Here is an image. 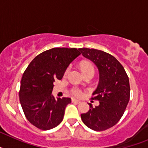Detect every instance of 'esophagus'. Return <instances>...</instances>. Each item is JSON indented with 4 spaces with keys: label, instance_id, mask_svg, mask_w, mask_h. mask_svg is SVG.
Returning <instances> with one entry per match:
<instances>
[{
    "label": "esophagus",
    "instance_id": "esophagus-1",
    "mask_svg": "<svg viewBox=\"0 0 148 148\" xmlns=\"http://www.w3.org/2000/svg\"><path fill=\"white\" fill-rule=\"evenodd\" d=\"M72 102L79 104V103H81V101L78 100V99H72Z\"/></svg>",
    "mask_w": 148,
    "mask_h": 148
}]
</instances>
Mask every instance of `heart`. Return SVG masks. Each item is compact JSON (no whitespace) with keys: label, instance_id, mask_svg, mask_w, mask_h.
<instances>
[{"label":"heart","instance_id":"heart-1","mask_svg":"<svg viewBox=\"0 0 148 148\" xmlns=\"http://www.w3.org/2000/svg\"><path fill=\"white\" fill-rule=\"evenodd\" d=\"M81 69H82V73L86 71H89V70H92V71H94L93 66H92V65L91 64H90V63H82V64H81ZM73 92L75 94V95H80L81 94L80 90H76V89L73 90Z\"/></svg>","mask_w":148,"mask_h":148}]
</instances>
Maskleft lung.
<instances>
[{"instance_id":"8db88e82","label":"left lung","mask_w":148,"mask_h":148,"mask_svg":"<svg viewBox=\"0 0 148 148\" xmlns=\"http://www.w3.org/2000/svg\"><path fill=\"white\" fill-rule=\"evenodd\" d=\"M82 56L97 66L98 86L92 95L99 106L81 115L84 124L95 131H102L114 126L123 116L130 100V83L125 69L113 56L104 51L80 48Z\"/></svg>"}]
</instances>
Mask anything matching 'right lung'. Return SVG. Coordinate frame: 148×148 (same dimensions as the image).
I'll return each instance as SVG.
<instances>
[{"label":"right lung","mask_w":148,"mask_h":148,"mask_svg":"<svg viewBox=\"0 0 148 148\" xmlns=\"http://www.w3.org/2000/svg\"><path fill=\"white\" fill-rule=\"evenodd\" d=\"M80 55L76 48H53L39 54L28 65L21 81L19 98L23 113L34 126L47 130L62 121L71 99H56L52 94L53 83L61 80Z\"/></svg>","instance_id":"1"}]
</instances>
